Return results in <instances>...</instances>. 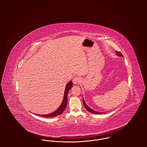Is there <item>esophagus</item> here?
<instances>
[{"mask_svg": "<svg viewBox=\"0 0 147 147\" xmlns=\"http://www.w3.org/2000/svg\"><path fill=\"white\" fill-rule=\"evenodd\" d=\"M80 78L79 77H75L73 78V83L74 84H79L80 82Z\"/></svg>", "mask_w": 147, "mask_h": 147, "instance_id": "obj_1", "label": "esophagus"}]
</instances>
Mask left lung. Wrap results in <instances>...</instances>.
Segmentation results:
<instances>
[{
    "label": "left lung",
    "mask_w": 147,
    "mask_h": 147,
    "mask_svg": "<svg viewBox=\"0 0 147 147\" xmlns=\"http://www.w3.org/2000/svg\"><path fill=\"white\" fill-rule=\"evenodd\" d=\"M116 53L117 54V56H121V57H123L122 54L120 52H118V51H116ZM83 104H84V107H85V109L89 111V112H91L92 113H95V114H102V113H104V112H98L96 111H95L94 110H92L91 109L89 108L86 104H85V101H84V99H83Z\"/></svg>",
    "instance_id": "1"
}]
</instances>
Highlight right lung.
I'll return each mask as SVG.
<instances>
[{
    "label": "right lung",
    "instance_id": "add662e5",
    "mask_svg": "<svg viewBox=\"0 0 147 147\" xmlns=\"http://www.w3.org/2000/svg\"><path fill=\"white\" fill-rule=\"evenodd\" d=\"M73 83L72 82L70 81L68 84H67L66 87H65V89L64 91V98H63V101L61 104V106L59 107V108L56 110V111L52 112V113L48 114V115H39L41 117H56L58 115H61L62 112L64 111L65 109L66 108V106L67 105V96H68V92L69 91L71 88L72 87Z\"/></svg>",
    "mask_w": 147,
    "mask_h": 147
}]
</instances>
